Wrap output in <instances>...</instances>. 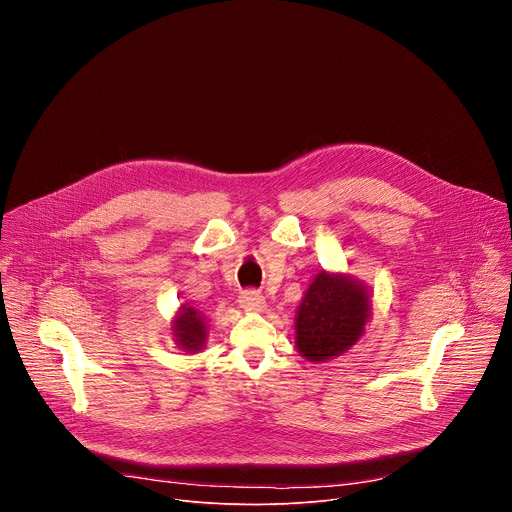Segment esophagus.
<instances>
[{
	"label": "esophagus",
	"mask_w": 512,
	"mask_h": 512,
	"mask_svg": "<svg viewBox=\"0 0 512 512\" xmlns=\"http://www.w3.org/2000/svg\"><path fill=\"white\" fill-rule=\"evenodd\" d=\"M239 304H241V308H245L249 312H263L265 310V298L261 296V291H255V289L243 291L241 298H239Z\"/></svg>",
	"instance_id": "obj_1"
}]
</instances>
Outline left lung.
<instances>
[{
	"mask_svg": "<svg viewBox=\"0 0 512 512\" xmlns=\"http://www.w3.org/2000/svg\"><path fill=\"white\" fill-rule=\"evenodd\" d=\"M296 314L298 352L306 360L326 362L364 334L371 316L369 291L350 275L320 271Z\"/></svg>",
	"mask_w": 512,
	"mask_h": 512,
	"instance_id": "obj_1",
	"label": "left lung"
}]
</instances>
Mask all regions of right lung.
Segmentation results:
<instances>
[{"instance_id": "add662e5", "label": "right lung", "mask_w": 512, "mask_h": 512, "mask_svg": "<svg viewBox=\"0 0 512 512\" xmlns=\"http://www.w3.org/2000/svg\"><path fill=\"white\" fill-rule=\"evenodd\" d=\"M206 318L192 306H180L176 320L172 322V332L176 344L184 352H198L206 342Z\"/></svg>"}]
</instances>
